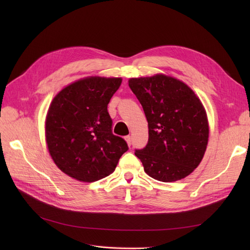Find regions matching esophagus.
Instances as JSON below:
<instances>
[{
  "mask_svg": "<svg viewBox=\"0 0 250 250\" xmlns=\"http://www.w3.org/2000/svg\"><path fill=\"white\" fill-rule=\"evenodd\" d=\"M124 140L126 141V143H127V145H128V146H130V145H131V137H130V135H127V137H125V138H124Z\"/></svg>",
  "mask_w": 250,
  "mask_h": 250,
  "instance_id": "obj_1",
  "label": "esophagus"
}]
</instances>
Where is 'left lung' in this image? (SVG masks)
<instances>
[{
    "label": "left lung",
    "instance_id": "1",
    "mask_svg": "<svg viewBox=\"0 0 250 250\" xmlns=\"http://www.w3.org/2000/svg\"><path fill=\"white\" fill-rule=\"evenodd\" d=\"M128 85L148 121V144L134 152L144 170L163 183L190 175L208 142V116L199 97L185 82L165 74L130 78Z\"/></svg>",
    "mask_w": 250,
    "mask_h": 250
}]
</instances>
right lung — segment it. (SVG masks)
Segmentation results:
<instances>
[{
    "label": "right lung",
    "instance_id": "obj_1",
    "mask_svg": "<svg viewBox=\"0 0 250 250\" xmlns=\"http://www.w3.org/2000/svg\"><path fill=\"white\" fill-rule=\"evenodd\" d=\"M122 78L89 76L64 86L50 104L44 134L53 162L67 176L94 183L115 171L126 142L111 131L107 105Z\"/></svg>",
    "mask_w": 250,
    "mask_h": 250
}]
</instances>
